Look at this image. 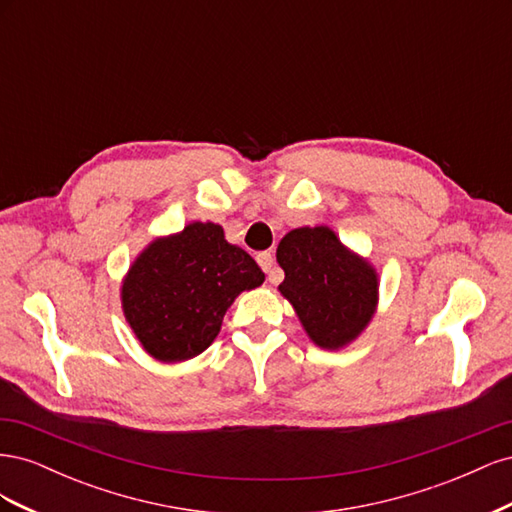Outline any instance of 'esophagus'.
Returning <instances> with one entry per match:
<instances>
[{"label":"esophagus","mask_w":512,"mask_h":512,"mask_svg":"<svg viewBox=\"0 0 512 512\" xmlns=\"http://www.w3.org/2000/svg\"><path fill=\"white\" fill-rule=\"evenodd\" d=\"M256 260H258V265L262 267V271L269 273V282L277 284V277L273 275V254L271 252H260V254H256Z\"/></svg>","instance_id":"obj_1"}]
</instances>
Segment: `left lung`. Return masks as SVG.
Here are the masks:
<instances>
[{"instance_id":"1","label":"left lung","mask_w":512,"mask_h":512,"mask_svg":"<svg viewBox=\"0 0 512 512\" xmlns=\"http://www.w3.org/2000/svg\"><path fill=\"white\" fill-rule=\"evenodd\" d=\"M282 297L322 350L348 348L369 327L380 299L378 271L329 226H301L277 245Z\"/></svg>"}]
</instances>
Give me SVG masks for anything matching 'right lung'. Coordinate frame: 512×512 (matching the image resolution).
I'll return each mask as SVG.
<instances>
[{
	"label": "right lung",
	"instance_id": "right-lung-1",
	"mask_svg": "<svg viewBox=\"0 0 512 512\" xmlns=\"http://www.w3.org/2000/svg\"><path fill=\"white\" fill-rule=\"evenodd\" d=\"M262 282L256 260L228 243L220 224L190 222L132 260L121 280V309L151 359L181 363L205 352L226 309Z\"/></svg>",
	"mask_w": 512,
	"mask_h": 512
}]
</instances>
